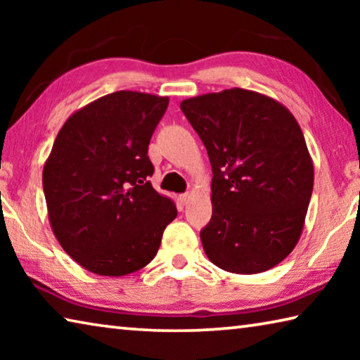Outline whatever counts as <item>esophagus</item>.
Returning a JSON list of instances; mask_svg holds the SVG:
<instances>
[{"label": "esophagus", "mask_w": 360, "mask_h": 360, "mask_svg": "<svg viewBox=\"0 0 360 360\" xmlns=\"http://www.w3.org/2000/svg\"><path fill=\"white\" fill-rule=\"evenodd\" d=\"M179 200H181V203H182V205H187V203H188V200H191V193L186 192V193L179 195Z\"/></svg>", "instance_id": "esophagus-1"}]
</instances>
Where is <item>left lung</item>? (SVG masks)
I'll use <instances>...</instances> for the list:
<instances>
[{
  "label": "left lung",
  "mask_w": 360,
  "mask_h": 360,
  "mask_svg": "<svg viewBox=\"0 0 360 360\" xmlns=\"http://www.w3.org/2000/svg\"><path fill=\"white\" fill-rule=\"evenodd\" d=\"M181 111L212 168L206 255L230 273L270 270L295 248L313 192L300 125L281 103L243 89L184 100Z\"/></svg>",
  "instance_id": "1"
}]
</instances>
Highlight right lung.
Segmentation results:
<instances>
[{
	"instance_id": "add662e5",
	"label": "right lung",
	"mask_w": 360,
	"mask_h": 360,
	"mask_svg": "<svg viewBox=\"0 0 360 360\" xmlns=\"http://www.w3.org/2000/svg\"><path fill=\"white\" fill-rule=\"evenodd\" d=\"M167 108V96L120 90L72 114L53 143L42 172L49 221L65 251L96 275L148 265L178 216L149 181L148 148Z\"/></svg>"
}]
</instances>
